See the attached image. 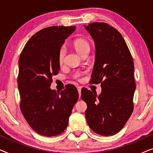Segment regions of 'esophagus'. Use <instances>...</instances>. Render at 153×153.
<instances>
[{"instance_id":"esophagus-1","label":"esophagus","mask_w":153,"mask_h":153,"mask_svg":"<svg viewBox=\"0 0 153 153\" xmlns=\"http://www.w3.org/2000/svg\"><path fill=\"white\" fill-rule=\"evenodd\" d=\"M77 91H78V92H79V97H80L81 94V87H77Z\"/></svg>"}]
</instances>
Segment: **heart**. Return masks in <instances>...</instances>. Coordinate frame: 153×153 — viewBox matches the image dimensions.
Instances as JSON below:
<instances>
[{
	"label": "heart",
	"mask_w": 153,
	"mask_h": 153,
	"mask_svg": "<svg viewBox=\"0 0 153 153\" xmlns=\"http://www.w3.org/2000/svg\"><path fill=\"white\" fill-rule=\"evenodd\" d=\"M74 48L76 49V51L81 56L85 51H90V45L88 42L84 39H77L74 42ZM65 53V49L64 47H61L58 53V62L60 65H62L64 62ZM80 73H76L74 75V78L79 79L81 77Z\"/></svg>",
	"instance_id": "1"
}]
</instances>
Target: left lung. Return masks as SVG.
Wrapping results in <instances>:
<instances>
[{
	"label": "left lung",
	"mask_w": 153,
	"mask_h": 153,
	"mask_svg": "<svg viewBox=\"0 0 153 153\" xmlns=\"http://www.w3.org/2000/svg\"><path fill=\"white\" fill-rule=\"evenodd\" d=\"M84 27L95 46L91 83H101L102 87L99 95L86 88L81 91V99L87 104L85 118L95 133L111 136L123 129L133 111L136 84L132 56L114 27L103 22Z\"/></svg>",
	"instance_id": "left-lung-1"
}]
</instances>
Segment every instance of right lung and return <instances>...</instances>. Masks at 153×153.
<instances>
[{"label":"right lung","instance_id":"obj_1","mask_svg":"<svg viewBox=\"0 0 153 153\" xmlns=\"http://www.w3.org/2000/svg\"><path fill=\"white\" fill-rule=\"evenodd\" d=\"M75 26H51L38 31L26 44L19 59L20 108L33 130L45 137L62 133L79 98L74 85L56 93L50 88L60 70L58 53Z\"/></svg>","mask_w":153,"mask_h":153}]
</instances>
